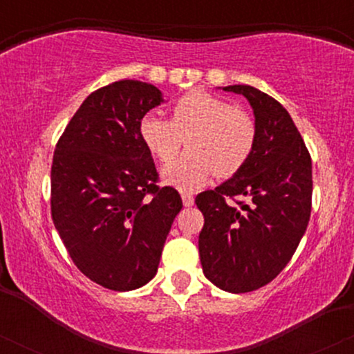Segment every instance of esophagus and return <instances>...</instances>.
Instances as JSON below:
<instances>
[{"mask_svg":"<svg viewBox=\"0 0 354 354\" xmlns=\"http://www.w3.org/2000/svg\"><path fill=\"white\" fill-rule=\"evenodd\" d=\"M181 200L185 206H193V203H194L193 194H189V193H181Z\"/></svg>","mask_w":354,"mask_h":354,"instance_id":"34e87169","label":"esophagus"}]
</instances>
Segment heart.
<instances>
[{"mask_svg": "<svg viewBox=\"0 0 354 354\" xmlns=\"http://www.w3.org/2000/svg\"><path fill=\"white\" fill-rule=\"evenodd\" d=\"M140 135L149 153L168 165L186 140L188 153L163 171L166 183L194 189L211 176L231 178L243 169L256 145L253 116L203 89L186 93L171 104V121L146 115Z\"/></svg>", "mask_w": 354, "mask_h": 354, "instance_id": "obj_1", "label": "heart"}]
</instances>
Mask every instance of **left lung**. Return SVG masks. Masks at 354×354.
I'll return each instance as SVG.
<instances>
[{
    "instance_id": "left-lung-1",
    "label": "left lung",
    "mask_w": 354,
    "mask_h": 354,
    "mask_svg": "<svg viewBox=\"0 0 354 354\" xmlns=\"http://www.w3.org/2000/svg\"><path fill=\"white\" fill-rule=\"evenodd\" d=\"M223 89L250 101L258 135L243 169L196 196L205 216L198 246L211 283L230 293H248L281 273L306 231L311 156L281 103L248 84Z\"/></svg>"
}]
</instances>
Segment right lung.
Masks as SVG:
<instances>
[{
	"mask_svg": "<svg viewBox=\"0 0 354 354\" xmlns=\"http://www.w3.org/2000/svg\"><path fill=\"white\" fill-rule=\"evenodd\" d=\"M156 86L121 80L83 101L58 140L51 166V216L73 263L113 291L141 288L156 274L166 236L183 208L158 186L140 135Z\"/></svg>",
	"mask_w": 354,
	"mask_h": 354,
	"instance_id": "add662e5",
	"label": "right lung"
}]
</instances>
